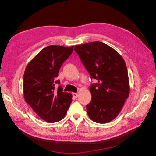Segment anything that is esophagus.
Returning a JSON list of instances; mask_svg holds the SVG:
<instances>
[{
  "instance_id": "34e87169",
  "label": "esophagus",
  "mask_w": 156,
  "mask_h": 156,
  "mask_svg": "<svg viewBox=\"0 0 156 156\" xmlns=\"http://www.w3.org/2000/svg\"><path fill=\"white\" fill-rule=\"evenodd\" d=\"M72 95H73V96L75 98H77L78 97V96H79V94H78L77 93H73Z\"/></svg>"
}]
</instances>
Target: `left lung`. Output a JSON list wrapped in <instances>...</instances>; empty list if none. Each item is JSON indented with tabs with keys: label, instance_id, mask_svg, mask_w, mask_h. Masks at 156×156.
Instances as JSON below:
<instances>
[{
	"label": "left lung",
	"instance_id": "left-lung-1",
	"mask_svg": "<svg viewBox=\"0 0 156 156\" xmlns=\"http://www.w3.org/2000/svg\"><path fill=\"white\" fill-rule=\"evenodd\" d=\"M91 79L97 80L90 87L92 100L87 105L92 120L105 124L115 119L129 94L126 65L121 55L108 45L94 41L75 45Z\"/></svg>",
	"mask_w": 156,
	"mask_h": 156
}]
</instances>
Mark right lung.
I'll list each match as a JSON object with an SVG mask.
<instances>
[{
	"label": "right lung",
	"instance_id": "add662e5",
	"mask_svg": "<svg viewBox=\"0 0 156 156\" xmlns=\"http://www.w3.org/2000/svg\"><path fill=\"white\" fill-rule=\"evenodd\" d=\"M73 51V46L50 45L42 49L27 65L23 76L26 102L37 116L49 122H58L66 114L72 101L70 93L63 92L59 69Z\"/></svg>",
	"mask_w": 156,
	"mask_h": 156
}]
</instances>
